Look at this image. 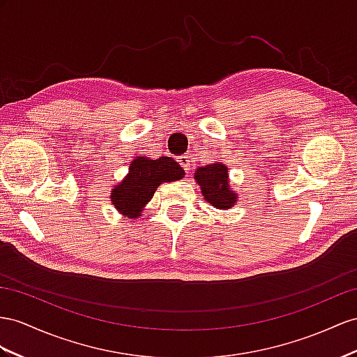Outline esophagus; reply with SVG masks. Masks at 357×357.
<instances>
[{
    "instance_id": "34e87169",
    "label": "esophagus",
    "mask_w": 357,
    "mask_h": 357,
    "mask_svg": "<svg viewBox=\"0 0 357 357\" xmlns=\"http://www.w3.org/2000/svg\"><path fill=\"white\" fill-rule=\"evenodd\" d=\"M178 162H179V166H181L182 169H184L185 172H190L191 161H190L188 155H181V157H178Z\"/></svg>"
}]
</instances>
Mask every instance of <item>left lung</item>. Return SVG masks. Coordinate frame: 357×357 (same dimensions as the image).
<instances>
[{"label":"left lung","instance_id":"1","mask_svg":"<svg viewBox=\"0 0 357 357\" xmlns=\"http://www.w3.org/2000/svg\"><path fill=\"white\" fill-rule=\"evenodd\" d=\"M195 179L208 204L217 209H229L235 205L236 196L229 188L227 167L222 162H211L195 172Z\"/></svg>","mask_w":357,"mask_h":357}]
</instances>
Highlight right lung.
<instances>
[{
    "mask_svg": "<svg viewBox=\"0 0 357 357\" xmlns=\"http://www.w3.org/2000/svg\"><path fill=\"white\" fill-rule=\"evenodd\" d=\"M185 172L172 157L151 160L139 155L130 164L128 175L112 188V204L126 218L142 215L143 208L152 199L162 182H173L184 178Z\"/></svg>",
    "mask_w": 357,
    "mask_h": 357,
    "instance_id": "1",
    "label": "right lung"
}]
</instances>
